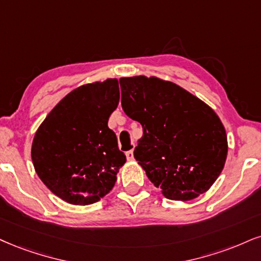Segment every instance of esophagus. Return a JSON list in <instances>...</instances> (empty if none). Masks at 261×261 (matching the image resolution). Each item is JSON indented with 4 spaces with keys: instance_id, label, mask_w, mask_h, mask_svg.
<instances>
[{
    "instance_id": "obj_1",
    "label": "esophagus",
    "mask_w": 261,
    "mask_h": 261,
    "mask_svg": "<svg viewBox=\"0 0 261 261\" xmlns=\"http://www.w3.org/2000/svg\"><path fill=\"white\" fill-rule=\"evenodd\" d=\"M125 157H127L128 161H133L134 160V155H133V150H129L125 152Z\"/></svg>"
}]
</instances>
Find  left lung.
<instances>
[{
  "instance_id": "obj_1",
  "label": "left lung",
  "mask_w": 261,
  "mask_h": 261,
  "mask_svg": "<svg viewBox=\"0 0 261 261\" xmlns=\"http://www.w3.org/2000/svg\"><path fill=\"white\" fill-rule=\"evenodd\" d=\"M120 85L122 109L143 125L134 157L150 181L173 201L208 191L227 156L226 132L213 109L153 76L122 77Z\"/></svg>"
}]
</instances>
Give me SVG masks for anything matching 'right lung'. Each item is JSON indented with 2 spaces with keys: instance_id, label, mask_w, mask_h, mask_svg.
I'll list each match as a JSON object with an SVG mask.
<instances>
[{
  "instance_id": "add662e5",
  "label": "right lung",
  "mask_w": 261,
  "mask_h": 261,
  "mask_svg": "<svg viewBox=\"0 0 261 261\" xmlns=\"http://www.w3.org/2000/svg\"><path fill=\"white\" fill-rule=\"evenodd\" d=\"M118 101L117 79L87 83L64 96L36 130L31 146L35 170L67 203H95L114 188L125 163L108 127Z\"/></svg>"
}]
</instances>
